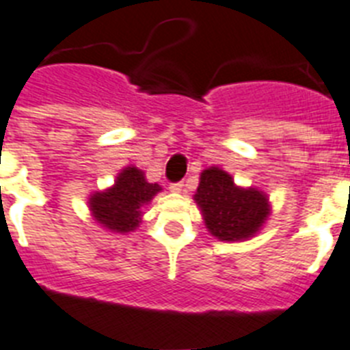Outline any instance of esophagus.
Segmentation results:
<instances>
[{"mask_svg": "<svg viewBox=\"0 0 350 350\" xmlns=\"http://www.w3.org/2000/svg\"><path fill=\"white\" fill-rule=\"evenodd\" d=\"M170 191L173 193H183L184 191V183H175L170 186Z\"/></svg>", "mask_w": 350, "mask_h": 350, "instance_id": "esophagus-1", "label": "esophagus"}]
</instances>
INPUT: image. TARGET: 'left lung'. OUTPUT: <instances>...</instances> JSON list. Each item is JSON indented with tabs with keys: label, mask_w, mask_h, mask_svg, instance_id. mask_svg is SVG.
I'll return each instance as SVG.
<instances>
[{
	"label": "left lung",
	"mask_w": 350,
	"mask_h": 350,
	"mask_svg": "<svg viewBox=\"0 0 350 350\" xmlns=\"http://www.w3.org/2000/svg\"><path fill=\"white\" fill-rule=\"evenodd\" d=\"M193 200L202 213L206 229L222 242L253 239L271 215L267 193L234 184V178L219 166H209L200 173Z\"/></svg>",
	"instance_id": "1"
}]
</instances>
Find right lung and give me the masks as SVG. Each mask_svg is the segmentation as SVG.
<instances>
[{
  "mask_svg": "<svg viewBox=\"0 0 350 350\" xmlns=\"http://www.w3.org/2000/svg\"><path fill=\"white\" fill-rule=\"evenodd\" d=\"M157 183H148L137 166L122 167L110 188L94 191L88 197V209L100 228L111 233H130L142 222V208L161 193Z\"/></svg>",
  "mask_w": 350,
  "mask_h": 350,
  "instance_id": "add662e5",
  "label": "right lung"
}]
</instances>
